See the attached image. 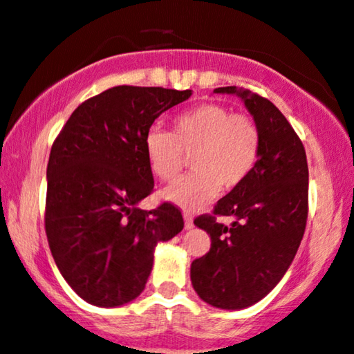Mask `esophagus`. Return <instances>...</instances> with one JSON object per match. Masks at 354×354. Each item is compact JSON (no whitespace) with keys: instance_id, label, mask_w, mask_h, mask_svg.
<instances>
[{"instance_id":"1","label":"esophagus","mask_w":354,"mask_h":354,"mask_svg":"<svg viewBox=\"0 0 354 354\" xmlns=\"http://www.w3.org/2000/svg\"><path fill=\"white\" fill-rule=\"evenodd\" d=\"M183 218H185V227L186 229L193 227V216H191V212L185 211V212H183Z\"/></svg>"}]
</instances>
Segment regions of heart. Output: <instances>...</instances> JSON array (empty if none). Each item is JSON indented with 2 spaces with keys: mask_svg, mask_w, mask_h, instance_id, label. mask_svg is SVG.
Returning a JSON list of instances; mask_svg holds the SVG:
<instances>
[{
  "mask_svg": "<svg viewBox=\"0 0 354 354\" xmlns=\"http://www.w3.org/2000/svg\"><path fill=\"white\" fill-rule=\"evenodd\" d=\"M262 136L252 117L221 104H201L173 118L171 131L151 129L145 151L161 181H174L191 156V173L163 191L165 199L198 209L223 191L244 183L261 155Z\"/></svg>",
  "mask_w": 354,
  "mask_h": 354,
  "instance_id": "heart-1",
  "label": "heart"
}]
</instances>
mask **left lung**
<instances>
[{
	"label": "left lung",
	"instance_id": "left-lung-1",
	"mask_svg": "<svg viewBox=\"0 0 354 354\" xmlns=\"http://www.w3.org/2000/svg\"><path fill=\"white\" fill-rule=\"evenodd\" d=\"M214 92L244 100L262 145L250 176L221 198L212 214L194 219L209 234L211 249L191 263V282L206 304L241 310L280 282L299 250L308 216V165L299 135L270 100L234 85ZM218 215H231L233 224L218 223Z\"/></svg>",
	"mask_w": 354,
	"mask_h": 354
}]
</instances>
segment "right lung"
<instances>
[{
	"instance_id": "add662e5",
	"label": "right lung",
	"mask_w": 354,
	"mask_h": 354,
	"mask_svg": "<svg viewBox=\"0 0 354 354\" xmlns=\"http://www.w3.org/2000/svg\"><path fill=\"white\" fill-rule=\"evenodd\" d=\"M191 91L118 85L85 100L54 140L46 234L55 266L80 299L120 306L143 292L158 242L183 231L171 203L143 211L153 173L145 136Z\"/></svg>"
}]
</instances>
